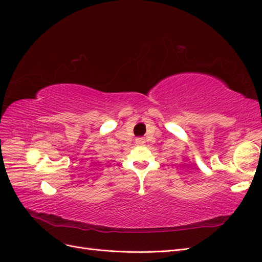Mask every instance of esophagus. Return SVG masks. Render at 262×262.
<instances>
[{
    "instance_id": "34e87169",
    "label": "esophagus",
    "mask_w": 262,
    "mask_h": 262,
    "mask_svg": "<svg viewBox=\"0 0 262 262\" xmlns=\"http://www.w3.org/2000/svg\"><path fill=\"white\" fill-rule=\"evenodd\" d=\"M145 143H146V140H145V138H143V137H139V138H136V144H137L138 146H143V145H145Z\"/></svg>"
}]
</instances>
